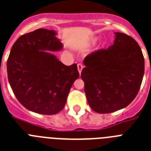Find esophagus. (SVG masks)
Segmentation results:
<instances>
[{"label": "esophagus", "mask_w": 151, "mask_h": 151, "mask_svg": "<svg viewBox=\"0 0 151 151\" xmlns=\"http://www.w3.org/2000/svg\"><path fill=\"white\" fill-rule=\"evenodd\" d=\"M77 68H78V73H79V74H81L82 69H83V65L79 63V64H78V65H77Z\"/></svg>", "instance_id": "obj_1"}]
</instances>
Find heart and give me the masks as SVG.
Segmentation results:
<instances>
[{
	"label": "heart",
	"mask_w": 151,
	"mask_h": 151,
	"mask_svg": "<svg viewBox=\"0 0 151 151\" xmlns=\"http://www.w3.org/2000/svg\"><path fill=\"white\" fill-rule=\"evenodd\" d=\"M96 40V39H94V40ZM105 42H104V41H103V42H101V46H104V45H105Z\"/></svg>",
	"instance_id": "heart-1"
}]
</instances>
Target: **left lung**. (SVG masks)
I'll use <instances>...</instances> for the list:
<instances>
[{
    "label": "left lung",
    "instance_id": "8db88e82",
    "mask_svg": "<svg viewBox=\"0 0 151 151\" xmlns=\"http://www.w3.org/2000/svg\"><path fill=\"white\" fill-rule=\"evenodd\" d=\"M81 78L91 109L111 113L130 105L138 93L144 74V59L134 39L114 33L112 46L84 59Z\"/></svg>",
    "mask_w": 151,
    "mask_h": 151
}]
</instances>
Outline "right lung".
Segmentation results:
<instances>
[{"label": "right lung", "instance_id": "obj_1", "mask_svg": "<svg viewBox=\"0 0 151 151\" xmlns=\"http://www.w3.org/2000/svg\"><path fill=\"white\" fill-rule=\"evenodd\" d=\"M56 30L38 29L13 45L7 78L17 99L26 109L51 115L64 108L70 88L79 77L76 64L64 65L52 52L63 49Z\"/></svg>", "mask_w": 151, "mask_h": 151}]
</instances>
